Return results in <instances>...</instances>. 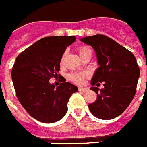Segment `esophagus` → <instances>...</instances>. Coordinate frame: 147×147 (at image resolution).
Returning a JSON list of instances; mask_svg holds the SVG:
<instances>
[{"mask_svg":"<svg viewBox=\"0 0 147 147\" xmlns=\"http://www.w3.org/2000/svg\"><path fill=\"white\" fill-rule=\"evenodd\" d=\"M78 90L82 91V92H87L88 90V88H86V87H78Z\"/></svg>","mask_w":147,"mask_h":147,"instance_id":"34e87169","label":"esophagus"}]
</instances>
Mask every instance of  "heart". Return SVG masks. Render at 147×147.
I'll list each match as a JSON object with an SVG mask.
<instances>
[{"label": "heart", "mask_w": 147, "mask_h": 147, "mask_svg": "<svg viewBox=\"0 0 147 147\" xmlns=\"http://www.w3.org/2000/svg\"><path fill=\"white\" fill-rule=\"evenodd\" d=\"M78 54H79V55L82 59H84L87 56H92V50H91L90 47L87 46V45L80 46L78 49ZM65 55H66V52L63 55L62 59H63ZM86 77H87V73L79 72V71H73V72H71L70 74H69V76H68V78H69V79L70 81H71L74 83L78 84H81L83 83L84 79Z\"/></svg>", "instance_id": "1"}]
</instances>
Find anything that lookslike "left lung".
I'll return each mask as SVG.
<instances>
[{"label": "left lung", "instance_id": "obj_1", "mask_svg": "<svg viewBox=\"0 0 147 147\" xmlns=\"http://www.w3.org/2000/svg\"><path fill=\"white\" fill-rule=\"evenodd\" d=\"M81 41L90 45L96 53L99 65L91 79V84L100 85L90 90L97 94L96 100L88 105L93 116L101 119H111L124 112L136 92L140 69L130 51L111 38L102 34L86 36Z\"/></svg>", "mask_w": 147, "mask_h": 147}]
</instances>
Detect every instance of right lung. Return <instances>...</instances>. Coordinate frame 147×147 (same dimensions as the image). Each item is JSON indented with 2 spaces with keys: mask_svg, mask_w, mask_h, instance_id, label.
Returning <instances> with one entry per match:
<instances>
[{
  "mask_svg": "<svg viewBox=\"0 0 147 147\" xmlns=\"http://www.w3.org/2000/svg\"><path fill=\"white\" fill-rule=\"evenodd\" d=\"M76 36H49L39 39L18 55L12 79L18 101L26 111L42 123L59 121L66 115L67 103L78 87L63 81L58 87L49 83L57 76L60 60ZM59 76V75H58Z\"/></svg>",
  "mask_w": 147,
  "mask_h": 147,
  "instance_id": "1",
  "label": "right lung"
}]
</instances>
